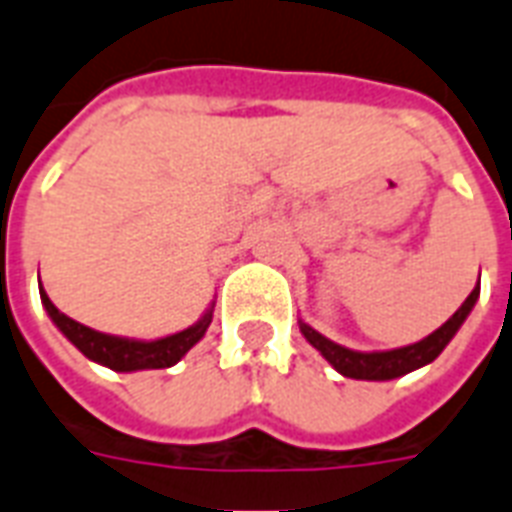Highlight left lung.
Masks as SVG:
<instances>
[{
    "label": "left lung",
    "mask_w": 512,
    "mask_h": 512,
    "mask_svg": "<svg viewBox=\"0 0 512 512\" xmlns=\"http://www.w3.org/2000/svg\"><path fill=\"white\" fill-rule=\"evenodd\" d=\"M480 297V280L478 286L472 288V294L464 299V305L456 310V313L445 321L440 329H434L429 337L418 340L413 345H405V348H394V351H351L345 345L334 343L329 337H324L321 332H315L313 326L299 321V332L305 334V340L313 345L315 351L321 353L334 370L345 375V378L353 380H394L402 378L407 372L418 370V367H426L432 364L443 348L453 340V334L459 332L461 324L467 321V315L472 313V307Z\"/></svg>",
    "instance_id": "obj_1"
}]
</instances>
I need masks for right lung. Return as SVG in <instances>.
I'll use <instances>...</instances> for the list:
<instances>
[{
	"label": "right lung",
	"instance_id": "obj_1",
	"mask_svg": "<svg viewBox=\"0 0 512 512\" xmlns=\"http://www.w3.org/2000/svg\"><path fill=\"white\" fill-rule=\"evenodd\" d=\"M42 307L48 310L51 321L59 326V332L67 337L69 343L75 345L86 359L102 364V367H110L115 372H137V370H164V367H172L178 364L183 356H186L194 345L205 337L207 326L213 321V307L215 302H210V307L205 310V315L199 318L197 324H191L183 332L167 334V337H159V340H129V337H115V334L96 332L91 326H83L78 321H72L69 315H64L59 307L53 305L45 288H40Z\"/></svg>",
	"mask_w": 512,
	"mask_h": 512
}]
</instances>
